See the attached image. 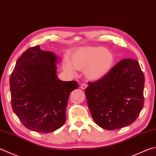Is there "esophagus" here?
Instances as JSON below:
<instances>
[{"label":"esophagus","mask_w":156,"mask_h":156,"mask_svg":"<svg viewBox=\"0 0 156 156\" xmlns=\"http://www.w3.org/2000/svg\"><path fill=\"white\" fill-rule=\"evenodd\" d=\"M87 87V84H86V83H82L81 84H80V88L82 89H83V90H84L86 89V88Z\"/></svg>","instance_id":"34e87169"}]
</instances>
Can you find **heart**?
Listing matches in <instances>:
<instances>
[{
    "label": "heart",
    "mask_w": 156,
    "mask_h": 156,
    "mask_svg": "<svg viewBox=\"0 0 156 156\" xmlns=\"http://www.w3.org/2000/svg\"><path fill=\"white\" fill-rule=\"evenodd\" d=\"M114 59L113 54L103 47H81L72 52L69 59L64 58L62 66L70 76H76V70L84 71L88 80L97 81L110 72Z\"/></svg>",
    "instance_id": "1"
}]
</instances>
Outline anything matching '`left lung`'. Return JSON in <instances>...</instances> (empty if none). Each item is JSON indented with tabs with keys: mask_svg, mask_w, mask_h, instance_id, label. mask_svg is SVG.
<instances>
[{
	"mask_svg": "<svg viewBox=\"0 0 156 156\" xmlns=\"http://www.w3.org/2000/svg\"><path fill=\"white\" fill-rule=\"evenodd\" d=\"M145 76L138 62H119L101 80L89 83L87 101L93 119L105 129L122 128L134 122L144 106Z\"/></svg>",
	"mask_w": 156,
	"mask_h": 156,
	"instance_id": "1",
	"label": "left lung"
}]
</instances>
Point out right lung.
Returning a JSON list of instances; mask_svg holds the SVG:
<instances>
[{
  "instance_id": "right-lung-1",
  "label": "right lung",
  "mask_w": 156,
  "mask_h": 156,
  "mask_svg": "<svg viewBox=\"0 0 156 156\" xmlns=\"http://www.w3.org/2000/svg\"><path fill=\"white\" fill-rule=\"evenodd\" d=\"M59 57L40 46L27 50L16 62L9 79L11 106L22 124L33 131H55L66 120L70 93L78 88L76 81L57 76Z\"/></svg>"
}]
</instances>
